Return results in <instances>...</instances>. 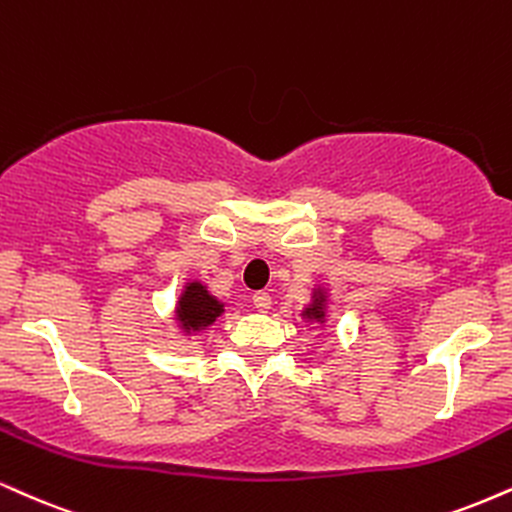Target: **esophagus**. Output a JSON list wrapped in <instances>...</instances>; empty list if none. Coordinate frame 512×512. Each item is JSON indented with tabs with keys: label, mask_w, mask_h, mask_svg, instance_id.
I'll list each match as a JSON object with an SVG mask.
<instances>
[{
	"label": "esophagus",
	"mask_w": 512,
	"mask_h": 512,
	"mask_svg": "<svg viewBox=\"0 0 512 512\" xmlns=\"http://www.w3.org/2000/svg\"><path fill=\"white\" fill-rule=\"evenodd\" d=\"M252 305H255L260 312H267L269 307H272V295L264 293V291L255 293V295H252Z\"/></svg>",
	"instance_id": "esophagus-1"
}]
</instances>
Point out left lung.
Returning <instances> with one entry per match:
<instances>
[{
	"label": "left lung",
	"instance_id": "left-lung-1",
	"mask_svg": "<svg viewBox=\"0 0 512 512\" xmlns=\"http://www.w3.org/2000/svg\"><path fill=\"white\" fill-rule=\"evenodd\" d=\"M300 317H303V322L307 324H317L326 329V326H329V288L322 286V283L312 288L310 303L303 307Z\"/></svg>",
	"mask_w": 512,
	"mask_h": 512
}]
</instances>
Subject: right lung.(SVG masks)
Wrapping results in <instances>:
<instances>
[{
    "label": "right lung",
    "instance_id": "obj_1",
    "mask_svg": "<svg viewBox=\"0 0 512 512\" xmlns=\"http://www.w3.org/2000/svg\"><path fill=\"white\" fill-rule=\"evenodd\" d=\"M224 312V303H221L217 295L209 293L207 283L193 279L183 286L181 295H178L174 322L178 326V334L190 341L193 336L207 331Z\"/></svg>",
    "mask_w": 512,
    "mask_h": 512
}]
</instances>
